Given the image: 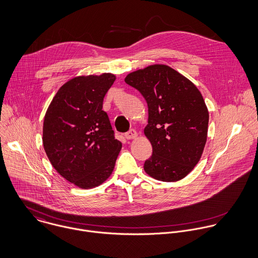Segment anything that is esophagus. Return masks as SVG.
<instances>
[{"label": "esophagus", "mask_w": 258, "mask_h": 258, "mask_svg": "<svg viewBox=\"0 0 258 258\" xmlns=\"http://www.w3.org/2000/svg\"><path fill=\"white\" fill-rule=\"evenodd\" d=\"M124 137L127 140H133V139H136L138 137V133L135 130H130L127 133H125Z\"/></svg>", "instance_id": "1"}]
</instances>
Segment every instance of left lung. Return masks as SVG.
<instances>
[{
    "label": "left lung",
    "mask_w": 258,
    "mask_h": 258,
    "mask_svg": "<svg viewBox=\"0 0 258 258\" xmlns=\"http://www.w3.org/2000/svg\"><path fill=\"white\" fill-rule=\"evenodd\" d=\"M124 82L137 89L149 107L145 135L153 147L145 171L160 181H177L198 164L206 146L208 109L196 87L165 64L128 74Z\"/></svg>",
    "instance_id": "8db88e82"
}]
</instances>
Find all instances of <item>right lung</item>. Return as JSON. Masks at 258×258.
<instances>
[{
    "label": "right lung",
    "instance_id": "right-lung-1",
    "mask_svg": "<svg viewBox=\"0 0 258 258\" xmlns=\"http://www.w3.org/2000/svg\"><path fill=\"white\" fill-rule=\"evenodd\" d=\"M115 76H80L62 85L44 118L43 145L53 168L88 189L111 174L121 143L114 139L103 98Z\"/></svg>",
    "mask_w": 258,
    "mask_h": 258
}]
</instances>
